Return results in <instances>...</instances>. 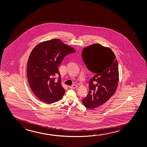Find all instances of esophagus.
Listing matches in <instances>:
<instances>
[{
  "label": "esophagus",
  "mask_w": 147,
  "mask_h": 147,
  "mask_svg": "<svg viewBox=\"0 0 147 147\" xmlns=\"http://www.w3.org/2000/svg\"><path fill=\"white\" fill-rule=\"evenodd\" d=\"M69 88L70 89H76V88H78V86L76 85H73L71 86H69Z\"/></svg>",
  "instance_id": "obj_1"
}]
</instances>
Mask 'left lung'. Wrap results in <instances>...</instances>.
<instances>
[{
	"mask_svg": "<svg viewBox=\"0 0 147 147\" xmlns=\"http://www.w3.org/2000/svg\"><path fill=\"white\" fill-rule=\"evenodd\" d=\"M88 69L95 75L90 80L89 91L82 100L85 107L94 109L105 103L114 95L118 85V65L111 49L94 44L82 53Z\"/></svg>",
	"mask_w": 147,
	"mask_h": 147,
	"instance_id": "left-lung-1",
	"label": "left lung"
}]
</instances>
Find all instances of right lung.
Listing matches in <instances>:
<instances>
[{"instance_id": "obj_1", "label": "right lung", "mask_w": 147, "mask_h": 147, "mask_svg": "<svg viewBox=\"0 0 147 147\" xmlns=\"http://www.w3.org/2000/svg\"><path fill=\"white\" fill-rule=\"evenodd\" d=\"M76 52L59 39L42 42L33 49L29 56L27 75L29 84L37 98L45 103H54L63 96L58 66L66 55ZM59 76L56 81L55 75Z\"/></svg>"}]
</instances>
